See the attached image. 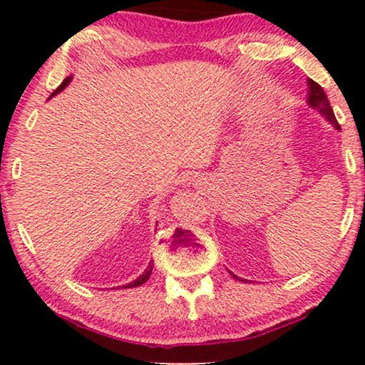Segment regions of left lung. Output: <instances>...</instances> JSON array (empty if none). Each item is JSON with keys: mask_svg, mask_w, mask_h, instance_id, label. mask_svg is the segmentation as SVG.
<instances>
[{"mask_svg": "<svg viewBox=\"0 0 365 365\" xmlns=\"http://www.w3.org/2000/svg\"><path fill=\"white\" fill-rule=\"evenodd\" d=\"M309 104H311V106H314V108H317L321 115L324 116V118L328 120L329 123H333L334 127L340 128V125H338L336 118H334V113L329 106L328 98H326L324 89H322L319 83H316L314 81H309ZM233 276H235V274H233ZM235 278H237V276H235Z\"/></svg>", "mask_w": 365, "mask_h": 365, "instance_id": "obj_1", "label": "left lung"}]
</instances>
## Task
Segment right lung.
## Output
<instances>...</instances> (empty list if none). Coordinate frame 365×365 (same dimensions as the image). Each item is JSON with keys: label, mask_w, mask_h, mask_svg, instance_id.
<instances>
[{"label": "right lung", "mask_w": 365, "mask_h": 365, "mask_svg": "<svg viewBox=\"0 0 365 365\" xmlns=\"http://www.w3.org/2000/svg\"><path fill=\"white\" fill-rule=\"evenodd\" d=\"M70 81H72V78H70V77H66L65 81L61 82V86L58 87V89L53 92V96H54V94H58V92H60L61 89H65V87L68 86V82H70ZM150 273H153V264H149V266H148V269L144 271V274H140L139 278L135 279V282H132V283H130V284H125L123 288H133V287H140L142 283H145V282H148V279H149V276H150Z\"/></svg>", "instance_id": "right-lung-1"}]
</instances>
